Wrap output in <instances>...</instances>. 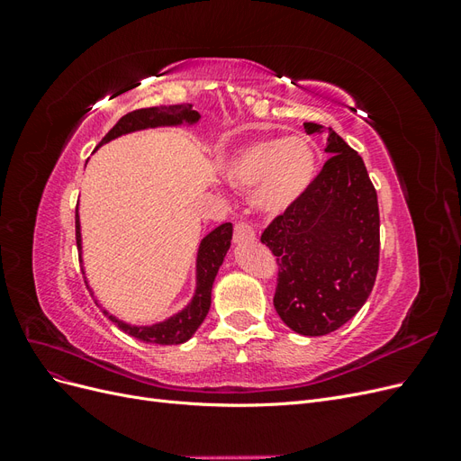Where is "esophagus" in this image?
I'll return each instance as SVG.
<instances>
[{
  "label": "esophagus",
  "mask_w": 461,
  "mask_h": 461,
  "mask_svg": "<svg viewBox=\"0 0 461 461\" xmlns=\"http://www.w3.org/2000/svg\"><path fill=\"white\" fill-rule=\"evenodd\" d=\"M256 239V230L252 225L246 221H239L234 225V242H244V240H254Z\"/></svg>",
  "instance_id": "1"
}]
</instances>
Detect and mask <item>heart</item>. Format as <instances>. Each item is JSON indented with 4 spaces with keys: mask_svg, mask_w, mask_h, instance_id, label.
<instances>
[{
    "mask_svg": "<svg viewBox=\"0 0 461 461\" xmlns=\"http://www.w3.org/2000/svg\"><path fill=\"white\" fill-rule=\"evenodd\" d=\"M315 153L298 136L263 138L240 148L227 161L225 175L236 188H254V205L281 213L310 188L315 178Z\"/></svg>",
    "mask_w": 461,
    "mask_h": 461,
    "instance_id": "heart-1",
    "label": "heart"
}]
</instances>
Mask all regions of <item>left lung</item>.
Masks as SVG:
<instances>
[{"mask_svg":"<svg viewBox=\"0 0 461 461\" xmlns=\"http://www.w3.org/2000/svg\"><path fill=\"white\" fill-rule=\"evenodd\" d=\"M303 127L321 132L315 122ZM325 151L330 158L310 188L261 232L278 265L275 310L305 337L348 323L379 271V202L366 163L332 129Z\"/></svg>","mask_w":461,"mask_h":461,"instance_id":"8db88e82","label":"left lung"}]
</instances>
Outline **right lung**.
<instances>
[{"label": "right lung", "mask_w": 461, "mask_h": 461, "mask_svg": "<svg viewBox=\"0 0 461 461\" xmlns=\"http://www.w3.org/2000/svg\"><path fill=\"white\" fill-rule=\"evenodd\" d=\"M200 119L198 111H194L190 105L180 104V105H171V107H146V109H136L131 111L124 117L117 121V124L111 129L104 138L102 144L113 140V138L134 132V131H142L149 127H161V124H180L183 121L186 122H196ZM77 246L80 249V222H78V213H77ZM230 239H232V222H222L215 230L209 232L205 239L200 244V252H198V288L196 294H194V300L186 310L176 313L175 317L163 321V323L151 325V327H131L122 321L115 319L113 315H109V319L113 323L124 330L131 337L149 342V344H183L186 342L194 332L198 330L202 325V321L205 319L209 305H212V288L213 281L217 276V271L221 267L222 259L227 256V249L230 248ZM107 315V312H104Z\"/></svg>", "instance_id": "1"}]
</instances>
